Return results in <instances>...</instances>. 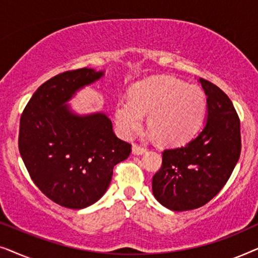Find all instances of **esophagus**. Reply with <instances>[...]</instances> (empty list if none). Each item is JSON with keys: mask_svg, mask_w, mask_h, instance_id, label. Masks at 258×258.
I'll return each mask as SVG.
<instances>
[{"mask_svg": "<svg viewBox=\"0 0 258 258\" xmlns=\"http://www.w3.org/2000/svg\"><path fill=\"white\" fill-rule=\"evenodd\" d=\"M147 151L146 148L139 146V144H134L133 146V154L134 155H142Z\"/></svg>", "mask_w": 258, "mask_h": 258, "instance_id": "34e87169", "label": "esophagus"}]
</instances>
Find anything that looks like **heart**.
<instances>
[{
    "label": "heart",
    "instance_id": "heart-1",
    "mask_svg": "<svg viewBox=\"0 0 258 258\" xmlns=\"http://www.w3.org/2000/svg\"><path fill=\"white\" fill-rule=\"evenodd\" d=\"M207 110L201 88L170 76H155L134 84L129 98L115 108V122L123 137H130L148 115V129L165 146H181L199 133Z\"/></svg>",
    "mask_w": 258,
    "mask_h": 258
}]
</instances>
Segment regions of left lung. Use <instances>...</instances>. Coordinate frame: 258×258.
I'll return each mask as SVG.
<instances>
[{"label": "left lung", "mask_w": 258, "mask_h": 258, "mask_svg": "<svg viewBox=\"0 0 258 258\" xmlns=\"http://www.w3.org/2000/svg\"><path fill=\"white\" fill-rule=\"evenodd\" d=\"M207 95V122L195 139L162 153L153 177V194L174 211L192 210L213 200L228 182L241 155L239 118L217 86L200 79Z\"/></svg>", "instance_id": "1"}]
</instances>
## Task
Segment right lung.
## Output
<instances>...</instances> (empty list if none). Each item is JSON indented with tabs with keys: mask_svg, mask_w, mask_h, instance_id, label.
Returning <instances> with one entry per match:
<instances>
[{
	"mask_svg": "<svg viewBox=\"0 0 258 258\" xmlns=\"http://www.w3.org/2000/svg\"><path fill=\"white\" fill-rule=\"evenodd\" d=\"M103 75L91 68L58 74L38 87L21 115L19 149L31 179L48 199L70 209L97 202L112 169L132 151L112 132L107 114L77 115L67 104Z\"/></svg>",
	"mask_w": 258,
	"mask_h": 258,
	"instance_id": "1",
	"label": "right lung"
}]
</instances>
